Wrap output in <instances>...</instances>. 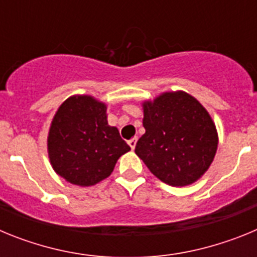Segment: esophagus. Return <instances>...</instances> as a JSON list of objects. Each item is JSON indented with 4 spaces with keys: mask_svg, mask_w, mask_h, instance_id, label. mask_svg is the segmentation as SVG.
<instances>
[{
    "mask_svg": "<svg viewBox=\"0 0 257 257\" xmlns=\"http://www.w3.org/2000/svg\"><path fill=\"white\" fill-rule=\"evenodd\" d=\"M136 142H138V138H133V139L128 140V142H127V143H128V145H130L131 149H135Z\"/></svg>",
    "mask_w": 257,
    "mask_h": 257,
    "instance_id": "esophagus-1",
    "label": "esophagus"
}]
</instances>
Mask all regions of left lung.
<instances>
[{
    "label": "left lung",
    "instance_id": "1",
    "mask_svg": "<svg viewBox=\"0 0 257 257\" xmlns=\"http://www.w3.org/2000/svg\"><path fill=\"white\" fill-rule=\"evenodd\" d=\"M142 105L145 134L136 143L138 157L156 178L171 187L199 180L219 144L207 109L185 91L162 92Z\"/></svg>",
    "mask_w": 257,
    "mask_h": 257
}]
</instances>
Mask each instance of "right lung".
Instances as JSON below:
<instances>
[{"mask_svg": "<svg viewBox=\"0 0 257 257\" xmlns=\"http://www.w3.org/2000/svg\"><path fill=\"white\" fill-rule=\"evenodd\" d=\"M106 118V104L91 95L69 96L56 110L47 153L54 171L68 183L78 187L100 183L131 149Z\"/></svg>", "mask_w": 257, "mask_h": 257, "instance_id": "add662e5", "label": "right lung"}]
</instances>
